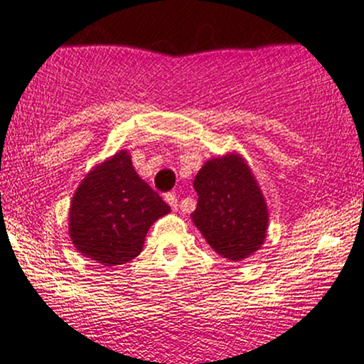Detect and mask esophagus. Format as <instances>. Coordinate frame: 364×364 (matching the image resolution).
<instances>
[{"instance_id": "34e87169", "label": "esophagus", "mask_w": 364, "mask_h": 364, "mask_svg": "<svg viewBox=\"0 0 364 364\" xmlns=\"http://www.w3.org/2000/svg\"><path fill=\"white\" fill-rule=\"evenodd\" d=\"M164 200H166V203L171 206L173 210H178V198L174 193H166V195H164Z\"/></svg>"}]
</instances>
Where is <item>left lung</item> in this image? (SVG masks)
Returning <instances> with one entry per match:
<instances>
[{
    "mask_svg": "<svg viewBox=\"0 0 364 364\" xmlns=\"http://www.w3.org/2000/svg\"><path fill=\"white\" fill-rule=\"evenodd\" d=\"M198 193L193 223L218 255L240 262L267 237L269 211L257 179L240 154L213 158L193 183Z\"/></svg>",
    "mask_w": 364,
    "mask_h": 364,
    "instance_id": "obj_1",
    "label": "left lung"
}]
</instances>
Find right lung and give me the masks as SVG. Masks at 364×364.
Masks as SVG:
<instances>
[{
    "instance_id": "obj_1",
    "label": "right lung",
    "mask_w": 364,
    "mask_h": 364,
    "mask_svg": "<svg viewBox=\"0 0 364 364\" xmlns=\"http://www.w3.org/2000/svg\"><path fill=\"white\" fill-rule=\"evenodd\" d=\"M171 208L119 151L82 179L72 198L68 232L77 250L105 267L141 254L151 225Z\"/></svg>"
}]
</instances>
